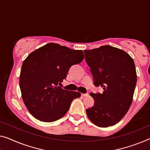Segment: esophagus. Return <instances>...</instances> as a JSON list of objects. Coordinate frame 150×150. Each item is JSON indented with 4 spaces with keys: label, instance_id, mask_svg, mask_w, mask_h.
<instances>
[{
    "label": "esophagus",
    "instance_id": "esophagus-1",
    "mask_svg": "<svg viewBox=\"0 0 150 150\" xmlns=\"http://www.w3.org/2000/svg\"><path fill=\"white\" fill-rule=\"evenodd\" d=\"M88 96V93H81V96L82 97H86V96Z\"/></svg>",
    "mask_w": 150,
    "mask_h": 150
}]
</instances>
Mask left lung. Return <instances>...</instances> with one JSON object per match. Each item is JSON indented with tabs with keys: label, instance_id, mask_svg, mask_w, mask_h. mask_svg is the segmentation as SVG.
Here are the masks:
<instances>
[{
	"label": "left lung",
	"instance_id": "1",
	"mask_svg": "<svg viewBox=\"0 0 150 150\" xmlns=\"http://www.w3.org/2000/svg\"><path fill=\"white\" fill-rule=\"evenodd\" d=\"M95 86L102 93H91L93 106L86 113L93 124L107 127L117 124L128 112L137 83L133 59L124 50L111 46L84 50Z\"/></svg>",
	"mask_w": 150,
	"mask_h": 150
}]
</instances>
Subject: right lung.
I'll return each instance as SVG.
<instances>
[{
    "label": "right lung",
    "mask_w": 150,
    "mask_h": 150,
    "mask_svg": "<svg viewBox=\"0 0 150 150\" xmlns=\"http://www.w3.org/2000/svg\"><path fill=\"white\" fill-rule=\"evenodd\" d=\"M83 59L82 50L54 43L46 44L26 58L21 67L19 86L24 104L33 117L50 122L67 112L71 102L81 93L59 86L71 67Z\"/></svg>",
    "instance_id": "obj_1"
}]
</instances>
